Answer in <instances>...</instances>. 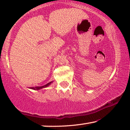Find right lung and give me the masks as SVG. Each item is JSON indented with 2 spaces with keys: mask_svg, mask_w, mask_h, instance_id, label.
Returning a JSON list of instances; mask_svg holds the SVG:
<instances>
[{
  "mask_svg": "<svg viewBox=\"0 0 130 130\" xmlns=\"http://www.w3.org/2000/svg\"><path fill=\"white\" fill-rule=\"evenodd\" d=\"M53 82H50L48 83L47 84H46L45 85H44V86H36V87H32V88H29V89H34V90H40L42 88H47V87L49 86L50 85L51 83H52Z\"/></svg>",
  "mask_w": 130,
  "mask_h": 130,
  "instance_id": "add662e5",
  "label": "right lung"
}]
</instances>
